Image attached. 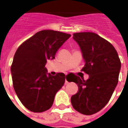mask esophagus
I'll return each mask as SVG.
<instances>
[{"mask_svg":"<svg viewBox=\"0 0 128 128\" xmlns=\"http://www.w3.org/2000/svg\"><path fill=\"white\" fill-rule=\"evenodd\" d=\"M68 84V81L66 80V78H65V84Z\"/></svg>","mask_w":128,"mask_h":128,"instance_id":"esophagus-1","label":"esophagus"}]
</instances>
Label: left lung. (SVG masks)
Listing matches in <instances>:
<instances>
[{
    "label": "left lung",
    "instance_id": "1",
    "mask_svg": "<svg viewBox=\"0 0 128 128\" xmlns=\"http://www.w3.org/2000/svg\"><path fill=\"white\" fill-rule=\"evenodd\" d=\"M85 64L82 70L89 75L86 80L75 76L78 91L72 95V107L84 115L102 110L110 100L118 82L121 62L114 46L93 32L73 34Z\"/></svg>",
    "mask_w": 128,
    "mask_h": 128
}]
</instances>
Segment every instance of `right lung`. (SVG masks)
<instances>
[{
	"instance_id": "add662e5",
	"label": "right lung",
	"mask_w": 128,
	"mask_h": 128,
	"mask_svg": "<svg viewBox=\"0 0 128 128\" xmlns=\"http://www.w3.org/2000/svg\"><path fill=\"white\" fill-rule=\"evenodd\" d=\"M70 34L42 30L28 39L16 50L11 65L14 89L22 104L34 112L52 107L57 92L65 80L63 72L52 76L45 67Z\"/></svg>"
}]
</instances>
